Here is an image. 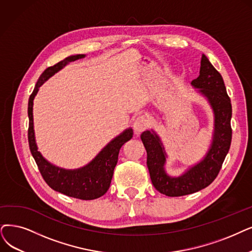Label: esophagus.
<instances>
[{
	"mask_svg": "<svg viewBox=\"0 0 252 252\" xmlns=\"http://www.w3.org/2000/svg\"><path fill=\"white\" fill-rule=\"evenodd\" d=\"M149 126H150V119L147 116H145V115L138 116L134 120L133 128L135 130V132H137V133L144 131V130H146Z\"/></svg>",
	"mask_w": 252,
	"mask_h": 252,
	"instance_id": "esophagus-1",
	"label": "esophagus"
}]
</instances>
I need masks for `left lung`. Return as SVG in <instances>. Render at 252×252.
I'll return each instance as SVG.
<instances>
[{
	"label": "left lung",
	"mask_w": 252,
	"mask_h": 252,
	"mask_svg": "<svg viewBox=\"0 0 252 252\" xmlns=\"http://www.w3.org/2000/svg\"><path fill=\"white\" fill-rule=\"evenodd\" d=\"M191 86L210 104L214 115L212 142L204 158L178 177L165 170L167 154L159 135L154 130H146L140 138L147 151V165L151 181L160 193L167 196H182L194 193L209 186L217 177L231 142V104L223 78L203 55L199 75Z\"/></svg>",
	"instance_id": "8db88e82"
}]
</instances>
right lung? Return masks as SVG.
<instances>
[{"label": "right lung", "instance_id": "1", "mask_svg": "<svg viewBox=\"0 0 252 252\" xmlns=\"http://www.w3.org/2000/svg\"><path fill=\"white\" fill-rule=\"evenodd\" d=\"M85 57L86 55H73L67 57L63 61L45 69L44 72L40 75L34 91L29 99L28 138L30 150H31V153L46 184L52 189L67 196L90 200L102 196L108 190L113 179L115 166L118 162L119 151L121 147L133 136L132 128L125 129L122 133L110 140L95 156V158L85 166L74 169H66L50 163L38 151L33 119L34 98L39 91V88L49 77L59 72L70 62H74L76 60Z\"/></svg>", "mask_w": 252, "mask_h": 252}]
</instances>
